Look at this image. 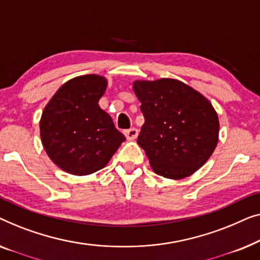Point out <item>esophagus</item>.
I'll list each match as a JSON object with an SVG mask.
<instances>
[{
  "label": "esophagus",
  "instance_id": "34e87169",
  "mask_svg": "<svg viewBox=\"0 0 260 260\" xmlns=\"http://www.w3.org/2000/svg\"><path fill=\"white\" fill-rule=\"evenodd\" d=\"M123 134H125L127 140H134V139L138 138L139 131L137 128H129V129L123 132Z\"/></svg>",
  "mask_w": 260,
  "mask_h": 260
}]
</instances>
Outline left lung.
Segmentation results:
<instances>
[{
	"instance_id": "left-lung-1",
	"label": "left lung",
	"mask_w": 260,
	"mask_h": 260,
	"mask_svg": "<svg viewBox=\"0 0 260 260\" xmlns=\"http://www.w3.org/2000/svg\"><path fill=\"white\" fill-rule=\"evenodd\" d=\"M133 90L145 118L138 145L152 170L179 180L204 166L219 140L218 114L208 99L175 79L137 80Z\"/></svg>"
}]
</instances>
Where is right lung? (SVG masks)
<instances>
[{"label":"right lung","mask_w":260,"mask_h":260,"mask_svg":"<svg viewBox=\"0 0 260 260\" xmlns=\"http://www.w3.org/2000/svg\"><path fill=\"white\" fill-rule=\"evenodd\" d=\"M107 88L101 75L76 76L63 83L43 109L40 137L50 160L73 175L104 168L126 140L99 106Z\"/></svg>","instance_id":"right-lung-1"}]
</instances>
